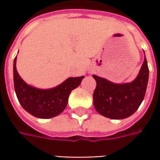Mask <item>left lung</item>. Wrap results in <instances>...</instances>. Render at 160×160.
Wrapping results in <instances>:
<instances>
[{
  "label": "left lung",
  "mask_w": 160,
  "mask_h": 160,
  "mask_svg": "<svg viewBox=\"0 0 160 160\" xmlns=\"http://www.w3.org/2000/svg\"><path fill=\"white\" fill-rule=\"evenodd\" d=\"M92 77L97 83L92 96L97 112L111 119H124L134 113L144 99L149 80L147 59L144 58L138 76L131 83L119 84Z\"/></svg>",
  "instance_id": "1"
}]
</instances>
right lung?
Here are the masks:
<instances>
[{"instance_id":"1","label":"right lung","mask_w":160,"mask_h":160,"mask_svg":"<svg viewBox=\"0 0 160 160\" xmlns=\"http://www.w3.org/2000/svg\"><path fill=\"white\" fill-rule=\"evenodd\" d=\"M16 59L13 65V79L18 100L25 110L38 118H51L61 113L67 107L71 91L79 86L84 77H69L55 88L37 89L27 84L19 77Z\"/></svg>"}]
</instances>
